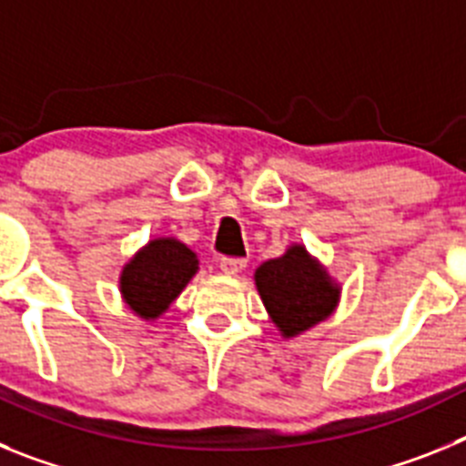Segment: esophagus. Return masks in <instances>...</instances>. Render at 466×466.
<instances>
[{
	"instance_id": "34e87169",
	"label": "esophagus",
	"mask_w": 466,
	"mask_h": 466,
	"mask_svg": "<svg viewBox=\"0 0 466 466\" xmlns=\"http://www.w3.org/2000/svg\"><path fill=\"white\" fill-rule=\"evenodd\" d=\"M219 268H221V273H226V275H240L242 270L247 268V263L242 261V258H221Z\"/></svg>"
}]
</instances>
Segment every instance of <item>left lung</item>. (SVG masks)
I'll return each mask as SVG.
<instances>
[{
    "label": "left lung",
    "mask_w": 466,
    "mask_h": 466,
    "mask_svg": "<svg viewBox=\"0 0 466 466\" xmlns=\"http://www.w3.org/2000/svg\"><path fill=\"white\" fill-rule=\"evenodd\" d=\"M254 282L284 339L308 331L339 306L340 287L303 245H291L282 257L261 263Z\"/></svg>",
    "instance_id": "8db88e82"
}]
</instances>
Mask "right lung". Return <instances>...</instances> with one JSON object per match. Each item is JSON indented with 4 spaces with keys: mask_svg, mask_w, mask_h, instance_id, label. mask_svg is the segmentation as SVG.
<instances>
[{
    "mask_svg": "<svg viewBox=\"0 0 466 466\" xmlns=\"http://www.w3.org/2000/svg\"><path fill=\"white\" fill-rule=\"evenodd\" d=\"M198 273V257L175 238H156L123 266L121 296L142 319H156Z\"/></svg>",
    "mask_w": 466,
    "mask_h": 466,
    "instance_id": "1",
    "label": "right lung"
}]
</instances>
